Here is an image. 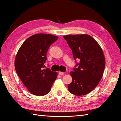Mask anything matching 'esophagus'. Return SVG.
Here are the masks:
<instances>
[{
	"label": "esophagus",
	"mask_w": 121,
	"mask_h": 121,
	"mask_svg": "<svg viewBox=\"0 0 121 121\" xmlns=\"http://www.w3.org/2000/svg\"><path fill=\"white\" fill-rule=\"evenodd\" d=\"M59 74H60V76H62V75H63L64 74V73L62 72H59Z\"/></svg>",
	"instance_id": "1"
}]
</instances>
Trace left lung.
I'll use <instances>...</instances> for the list:
<instances>
[{
    "label": "left lung",
    "instance_id": "left-lung-1",
    "mask_svg": "<svg viewBox=\"0 0 121 121\" xmlns=\"http://www.w3.org/2000/svg\"><path fill=\"white\" fill-rule=\"evenodd\" d=\"M71 48L74 60L79 59L77 68L69 73L72 82L68 84L69 92L76 95H86L99 83L103 75L105 61L99 44L87 34L64 36Z\"/></svg>",
    "mask_w": 121,
    "mask_h": 121
}]
</instances>
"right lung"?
<instances>
[{
  "mask_svg": "<svg viewBox=\"0 0 121 121\" xmlns=\"http://www.w3.org/2000/svg\"><path fill=\"white\" fill-rule=\"evenodd\" d=\"M58 37L40 33L29 37L20 47L16 55L14 67L17 74L29 92L36 96L49 92L57 76L49 68L43 69L46 53Z\"/></svg>",
  "mask_w": 121,
  "mask_h": 121,
  "instance_id": "1",
  "label": "right lung"
}]
</instances>
